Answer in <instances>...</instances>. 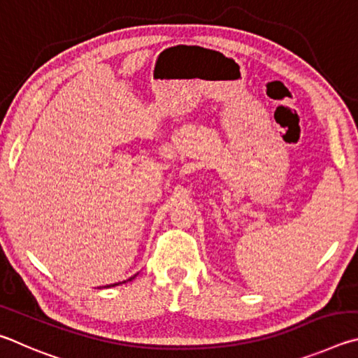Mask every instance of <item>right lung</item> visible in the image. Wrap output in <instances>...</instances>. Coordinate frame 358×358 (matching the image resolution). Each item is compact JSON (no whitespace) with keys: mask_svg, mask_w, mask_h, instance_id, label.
Instances as JSON below:
<instances>
[{"mask_svg":"<svg viewBox=\"0 0 358 358\" xmlns=\"http://www.w3.org/2000/svg\"><path fill=\"white\" fill-rule=\"evenodd\" d=\"M131 278H135V277H131ZM131 278H129V280H131ZM122 283H125V281H122ZM116 285H121V283H115V285H110V286H116ZM108 287V286H106Z\"/></svg>","mask_w":358,"mask_h":358,"instance_id":"right-lung-1","label":"right lung"}]
</instances>
